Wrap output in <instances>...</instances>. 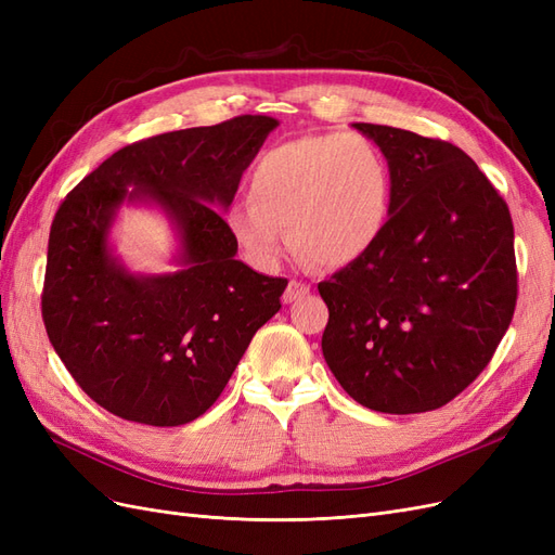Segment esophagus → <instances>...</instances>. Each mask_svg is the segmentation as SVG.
<instances>
[{
  "mask_svg": "<svg viewBox=\"0 0 555 555\" xmlns=\"http://www.w3.org/2000/svg\"><path fill=\"white\" fill-rule=\"evenodd\" d=\"M308 294H310V284L300 282V280H292L287 284V289H284V294H282V300H284V304H294V300H300Z\"/></svg>",
  "mask_w": 555,
  "mask_h": 555,
  "instance_id": "34e87169",
  "label": "esophagus"
}]
</instances>
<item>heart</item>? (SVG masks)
Instances as JSON below:
<instances>
[{
  "instance_id": "b5f03b06",
  "label": "heart",
  "mask_w": 555,
  "mask_h": 555,
  "mask_svg": "<svg viewBox=\"0 0 555 555\" xmlns=\"http://www.w3.org/2000/svg\"><path fill=\"white\" fill-rule=\"evenodd\" d=\"M393 171L363 133H314L280 143L257 159L247 201L227 210L245 257L271 268L289 243L317 268L359 261L382 238L391 215Z\"/></svg>"
}]
</instances>
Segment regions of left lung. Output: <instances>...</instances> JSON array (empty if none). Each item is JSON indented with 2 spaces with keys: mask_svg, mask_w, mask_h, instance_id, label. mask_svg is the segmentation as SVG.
Here are the masks:
<instances>
[{
  "mask_svg": "<svg viewBox=\"0 0 555 555\" xmlns=\"http://www.w3.org/2000/svg\"><path fill=\"white\" fill-rule=\"evenodd\" d=\"M354 127L389 157L393 198L375 247L317 284L328 306L324 359L363 408L430 412L479 377L512 324V215L453 143Z\"/></svg>",
  "mask_w": 555,
  "mask_h": 555,
  "instance_id": "obj_1",
  "label": "left lung"
}]
</instances>
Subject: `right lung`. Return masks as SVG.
<instances>
[{
    "instance_id": "right-lung-1",
    "label": "right lung",
    "mask_w": 555,
    "mask_h": 555,
    "mask_svg": "<svg viewBox=\"0 0 555 555\" xmlns=\"http://www.w3.org/2000/svg\"><path fill=\"white\" fill-rule=\"evenodd\" d=\"M275 127L273 117L238 115L137 141L60 204L48 238L43 324L66 371L111 414L147 426L194 422L282 308L287 280L238 261V243L210 206H231ZM125 197L155 199L175 217L185 263L178 274L137 279L107 255V227Z\"/></svg>"
}]
</instances>
